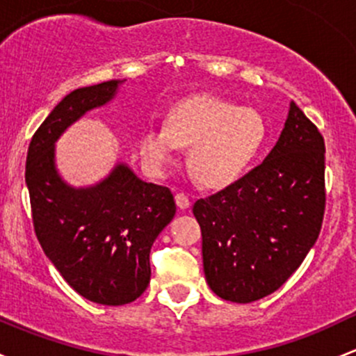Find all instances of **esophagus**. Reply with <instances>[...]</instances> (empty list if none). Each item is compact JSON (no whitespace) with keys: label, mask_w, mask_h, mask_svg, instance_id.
I'll list each match as a JSON object with an SVG mask.
<instances>
[{"label":"esophagus","mask_w":356,"mask_h":356,"mask_svg":"<svg viewBox=\"0 0 356 356\" xmlns=\"http://www.w3.org/2000/svg\"><path fill=\"white\" fill-rule=\"evenodd\" d=\"M175 203H177V207L181 209H186V208H189L191 197L186 193H177L175 194Z\"/></svg>","instance_id":"esophagus-1"}]
</instances>
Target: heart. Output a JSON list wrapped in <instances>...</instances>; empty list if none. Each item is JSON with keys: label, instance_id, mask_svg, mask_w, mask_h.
<instances>
[{"label": "heart", "instance_id": "b5f03b06", "mask_svg": "<svg viewBox=\"0 0 356 356\" xmlns=\"http://www.w3.org/2000/svg\"><path fill=\"white\" fill-rule=\"evenodd\" d=\"M266 138L263 115L222 97L196 95L175 104L163 126L141 133L138 148L148 168L160 172L179 148H191L189 163L201 184L223 188L247 170Z\"/></svg>", "mask_w": 356, "mask_h": 356}]
</instances>
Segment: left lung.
Wrapping results in <instances>:
<instances>
[{"label": "left lung", "mask_w": 356, "mask_h": 356, "mask_svg": "<svg viewBox=\"0 0 356 356\" xmlns=\"http://www.w3.org/2000/svg\"><path fill=\"white\" fill-rule=\"evenodd\" d=\"M324 153L323 134L291 102L285 128L264 162L194 203L204 275L220 298L259 300L297 271L323 227Z\"/></svg>", "instance_id": "left-lung-1"}]
</instances>
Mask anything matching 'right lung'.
Wrapping results in <instances>:
<instances>
[{"instance_id":"obj_1","label":"right lung","mask_w":356,"mask_h":356,"mask_svg":"<svg viewBox=\"0 0 356 356\" xmlns=\"http://www.w3.org/2000/svg\"><path fill=\"white\" fill-rule=\"evenodd\" d=\"M119 81L66 95L33 133L25 182L37 241L65 282L87 300L124 305L147 290L149 249L175 215L165 186L118 165L95 188L73 189L54 167V141L71 122L114 97Z\"/></svg>"}]
</instances>
